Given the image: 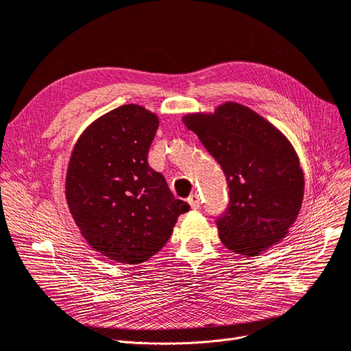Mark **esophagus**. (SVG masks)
<instances>
[{
    "label": "esophagus",
    "instance_id": "34e87169",
    "mask_svg": "<svg viewBox=\"0 0 351 351\" xmlns=\"http://www.w3.org/2000/svg\"><path fill=\"white\" fill-rule=\"evenodd\" d=\"M188 202L191 205V208H193V210H197L201 206V199H199L198 193H192V195L188 198Z\"/></svg>",
    "mask_w": 351,
    "mask_h": 351
}]
</instances>
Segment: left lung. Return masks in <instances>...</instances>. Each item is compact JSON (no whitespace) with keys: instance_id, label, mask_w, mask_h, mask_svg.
<instances>
[{"instance_id":"8db88e82","label":"left lung","mask_w":351,"mask_h":351,"mask_svg":"<svg viewBox=\"0 0 351 351\" xmlns=\"http://www.w3.org/2000/svg\"><path fill=\"white\" fill-rule=\"evenodd\" d=\"M182 120L226 175L228 208L217 219L226 247L257 256L278 244L295 223L304 198V172L291 141L237 102Z\"/></svg>"}]
</instances>
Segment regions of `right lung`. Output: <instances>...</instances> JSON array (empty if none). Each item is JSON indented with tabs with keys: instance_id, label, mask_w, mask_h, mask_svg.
I'll use <instances>...</instances> for the list:
<instances>
[{
	"instance_id": "add662e5",
	"label": "right lung",
	"mask_w": 351,
	"mask_h": 351,
	"mask_svg": "<svg viewBox=\"0 0 351 351\" xmlns=\"http://www.w3.org/2000/svg\"><path fill=\"white\" fill-rule=\"evenodd\" d=\"M158 127V115L127 104L89 124L72 150L64 184L69 211L86 243L110 261H147L189 210L149 166Z\"/></svg>"
}]
</instances>
